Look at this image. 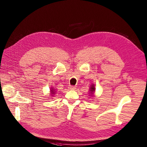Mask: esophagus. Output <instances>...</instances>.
Returning <instances> with one entry per match:
<instances>
[{"label":"esophagus","mask_w":147,"mask_h":147,"mask_svg":"<svg viewBox=\"0 0 147 147\" xmlns=\"http://www.w3.org/2000/svg\"><path fill=\"white\" fill-rule=\"evenodd\" d=\"M68 88H69V89H70V90H74L75 89H76V86L70 85V86H69Z\"/></svg>","instance_id":"1"}]
</instances>
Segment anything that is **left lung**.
I'll return each mask as SVG.
<instances>
[{"label":"left lung","instance_id":"1","mask_svg":"<svg viewBox=\"0 0 147 147\" xmlns=\"http://www.w3.org/2000/svg\"><path fill=\"white\" fill-rule=\"evenodd\" d=\"M90 95L92 96L94 95V92L95 91V85L94 84H92V85L90 86Z\"/></svg>","mask_w":147,"mask_h":147}]
</instances>
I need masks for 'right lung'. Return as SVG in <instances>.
<instances>
[{
    "label": "right lung",
    "instance_id": "right-lung-1",
    "mask_svg": "<svg viewBox=\"0 0 147 147\" xmlns=\"http://www.w3.org/2000/svg\"><path fill=\"white\" fill-rule=\"evenodd\" d=\"M51 94H52V95H53L55 93V90H54V89H52V88H51Z\"/></svg>",
    "mask_w": 147,
    "mask_h": 147
}]
</instances>
